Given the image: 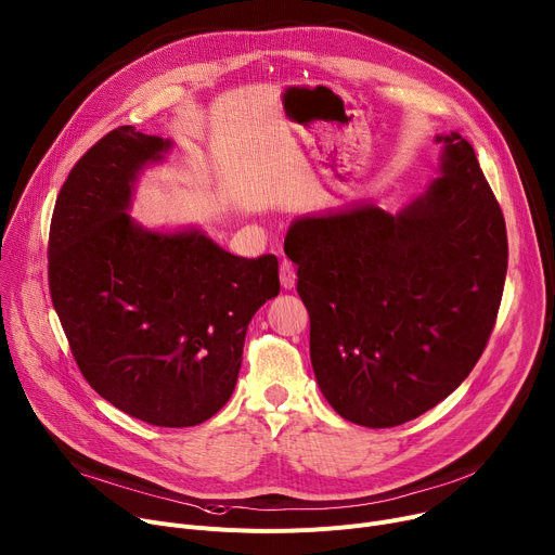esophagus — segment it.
I'll return each mask as SVG.
<instances>
[{
  "instance_id": "34e87169",
  "label": "esophagus",
  "mask_w": 555,
  "mask_h": 555,
  "mask_svg": "<svg viewBox=\"0 0 555 555\" xmlns=\"http://www.w3.org/2000/svg\"><path fill=\"white\" fill-rule=\"evenodd\" d=\"M281 285L283 289H292L297 285V270H294L292 261H287V258L281 263Z\"/></svg>"
}]
</instances>
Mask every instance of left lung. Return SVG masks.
Returning <instances> with one entry per match:
<instances>
[{
    "label": "left lung",
    "instance_id": "left-lung-1",
    "mask_svg": "<svg viewBox=\"0 0 555 555\" xmlns=\"http://www.w3.org/2000/svg\"><path fill=\"white\" fill-rule=\"evenodd\" d=\"M397 214L361 203L294 220L317 384L344 420L390 428L447 399L482 357L502 301L506 225L470 142Z\"/></svg>",
    "mask_w": 555,
    "mask_h": 555
}]
</instances>
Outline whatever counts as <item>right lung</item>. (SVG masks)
Here are the masks:
<instances>
[{"mask_svg": "<svg viewBox=\"0 0 555 555\" xmlns=\"http://www.w3.org/2000/svg\"><path fill=\"white\" fill-rule=\"evenodd\" d=\"M173 142L118 127L70 169L49 234V287L89 386L122 413L184 428L234 392L245 332L274 299V254L243 258L203 230H146L135 180Z\"/></svg>", "mask_w": 555, "mask_h": 555, "instance_id": "1", "label": "right lung"}]
</instances>
